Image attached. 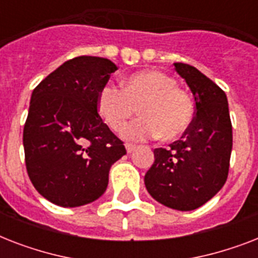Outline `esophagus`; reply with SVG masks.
I'll return each mask as SVG.
<instances>
[{
	"instance_id": "34e87169",
	"label": "esophagus",
	"mask_w": 258,
	"mask_h": 258,
	"mask_svg": "<svg viewBox=\"0 0 258 258\" xmlns=\"http://www.w3.org/2000/svg\"><path fill=\"white\" fill-rule=\"evenodd\" d=\"M137 149V146L135 145H130V143H125V150H127V153L131 154L134 150Z\"/></svg>"
}]
</instances>
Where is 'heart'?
<instances>
[{
	"label": "heart",
	"mask_w": 258,
	"mask_h": 258,
	"mask_svg": "<svg viewBox=\"0 0 258 258\" xmlns=\"http://www.w3.org/2000/svg\"><path fill=\"white\" fill-rule=\"evenodd\" d=\"M138 108L142 117L123 130L128 141L175 139L187 130L194 113L190 97L161 71H141L130 75L123 88L107 83L97 93V111L113 131L123 128Z\"/></svg>",
	"instance_id": "b5f03b06"
}]
</instances>
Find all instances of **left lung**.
Listing matches in <instances>:
<instances>
[{
  "label": "left lung",
  "mask_w": 258,
  "mask_h": 258,
  "mask_svg": "<svg viewBox=\"0 0 258 258\" xmlns=\"http://www.w3.org/2000/svg\"><path fill=\"white\" fill-rule=\"evenodd\" d=\"M194 97L196 116L179 141L154 150L146 172L150 196L167 208L188 212L205 205L226 182L233 134L228 97L194 67L174 62Z\"/></svg>",
  "instance_id": "8db88e82"
}]
</instances>
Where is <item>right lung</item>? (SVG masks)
Segmentation results:
<instances>
[{"instance_id": "add662e5", "label": "right lung", "mask_w": 258, "mask_h": 258, "mask_svg": "<svg viewBox=\"0 0 258 258\" xmlns=\"http://www.w3.org/2000/svg\"><path fill=\"white\" fill-rule=\"evenodd\" d=\"M117 70L111 60L79 56L48 75L32 92L24 125L26 171L44 198L62 208L104 194L123 142L97 113V93Z\"/></svg>"}]
</instances>
